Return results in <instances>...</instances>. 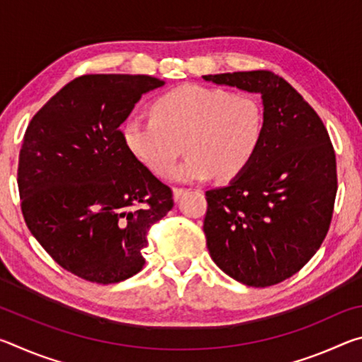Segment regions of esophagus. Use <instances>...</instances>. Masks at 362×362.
I'll use <instances>...</instances> for the list:
<instances>
[{
    "instance_id": "1",
    "label": "esophagus",
    "mask_w": 362,
    "mask_h": 362,
    "mask_svg": "<svg viewBox=\"0 0 362 362\" xmlns=\"http://www.w3.org/2000/svg\"><path fill=\"white\" fill-rule=\"evenodd\" d=\"M183 193H185V189H183V188H174V189H173V194H174V199H175V201H179L180 196H182Z\"/></svg>"
}]
</instances>
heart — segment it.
Masks as SVG:
<instances>
[{
	"label": "heart",
	"instance_id": "heart-1",
	"mask_svg": "<svg viewBox=\"0 0 362 362\" xmlns=\"http://www.w3.org/2000/svg\"><path fill=\"white\" fill-rule=\"evenodd\" d=\"M265 115L252 95L203 84H183L158 97L153 116H131L122 124V142L146 169L164 174L186 140L190 155L168 171L174 182H203L218 174L241 175L259 151Z\"/></svg>",
	"mask_w": 362,
	"mask_h": 362
}]
</instances>
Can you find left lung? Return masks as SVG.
Instances as JSON below:
<instances>
[{
  "label": "left lung",
  "mask_w": 362,
  "mask_h": 362,
  "mask_svg": "<svg viewBox=\"0 0 362 362\" xmlns=\"http://www.w3.org/2000/svg\"><path fill=\"white\" fill-rule=\"evenodd\" d=\"M262 95L259 151L226 187L206 192L204 235L233 279L268 287L302 268L327 235L337 194L335 153L322 121L284 78L268 70L204 75Z\"/></svg>",
  "instance_id": "left-lung-1"
}]
</instances>
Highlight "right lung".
<instances>
[{
    "mask_svg": "<svg viewBox=\"0 0 362 362\" xmlns=\"http://www.w3.org/2000/svg\"><path fill=\"white\" fill-rule=\"evenodd\" d=\"M148 75H84L33 116L19 155L22 214L46 252L76 276L113 284L139 273L151 225L173 209V192L122 142L119 126Z\"/></svg>",
    "mask_w": 362,
    "mask_h": 362,
    "instance_id": "right-lung-1",
    "label": "right lung"
}]
</instances>
